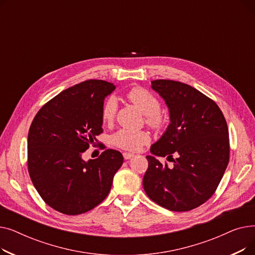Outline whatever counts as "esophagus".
Here are the masks:
<instances>
[{
    "label": "esophagus",
    "instance_id": "obj_1",
    "mask_svg": "<svg viewBox=\"0 0 255 255\" xmlns=\"http://www.w3.org/2000/svg\"><path fill=\"white\" fill-rule=\"evenodd\" d=\"M133 156H134V155L131 154V153H127V152L123 153V157H124V159H126V160L130 159V158H131V157H133Z\"/></svg>",
    "mask_w": 255,
    "mask_h": 255
}]
</instances>
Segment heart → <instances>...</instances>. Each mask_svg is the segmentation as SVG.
Here are the masks:
<instances>
[{
    "label": "heart",
    "mask_w": 255,
    "mask_h": 255,
    "mask_svg": "<svg viewBox=\"0 0 255 255\" xmlns=\"http://www.w3.org/2000/svg\"><path fill=\"white\" fill-rule=\"evenodd\" d=\"M127 97L146 116L145 121L149 126L158 131L164 129L166 120L160 113L161 103L154 94L142 87H135L128 92ZM117 111L118 100L114 95H111L104 100L101 107V119L103 123L111 124L116 118ZM111 141L117 148L136 152L144 144L150 142V135L145 131L120 129L112 135Z\"/></svg>",
    "instance_id": "heart-1"
}]
</instances>
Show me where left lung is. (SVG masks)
<instances>
[{
  "mask_svg": "<svg viewBox=\"0 0 255 255\" xmlns=\"http://www.w3.org/2000/svg\"><path fill=\"white\" fill-rule=\"evenodd\" d=\"M152 89L169 110L170 124L151 146L143 189L167 210H193L216 191L230 161V137L219 106L205 94L176 80L157 79ZM167 156L174 166L155 157Z\"/></svg>",
  "mask_w": 255,
  "mask_h": 255,
  "instance_id": "8db88e82",
  "label": "left lung"
}]
</instances>
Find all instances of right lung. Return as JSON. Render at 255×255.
<instances>
[{"label":"right lung","mask_w":255,"mask_h":255,"mask_svg":"<svg viewBox=\"0 0 255 255\" xmlns=\"http://www.w3.org/2000/svg\"><path fill=\"white\" fill-rule=\"evenodd\" d=\"M116 89L90 79L64 90L39 110L28 135V170L39 195L66 215H79L109 195L123 164L119 151H105L88 162L82 158L103 132L101 107Z\"/></svg>","instance_id":"add662e5"}]
</instances>
